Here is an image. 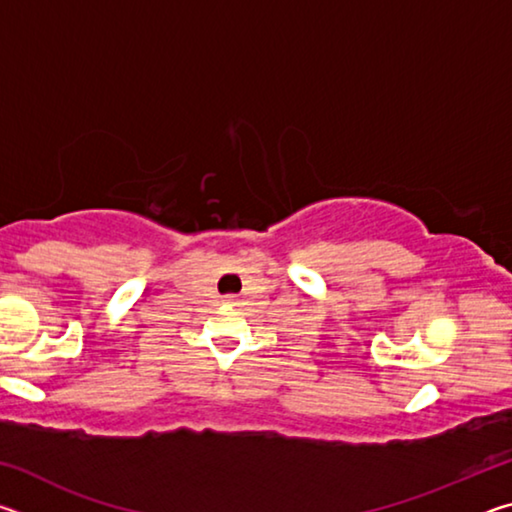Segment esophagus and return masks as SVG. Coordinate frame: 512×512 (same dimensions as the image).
<instances>
[{
    "mask_svg": "<svg viewBox=\"0 0 512 512\" xmlns=\"http://www.w3.org/2000/svg\"><path fill=\"white\" fill-rule=\"evenodd\" d=\"M228 305L239 307V305H241V298H239V296H228Z\"/></svg>",
    "mask_w": 512,
    "mask_h": 512,
    "instance_id": "esophagus-1",
    "label": "esophagus"
}]
</instances>
